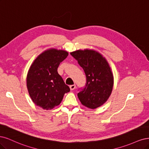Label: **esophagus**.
Segmentation results:
<instances>
[{
    "label": "esophagus",
    "mask_w": 149,
    "mask_h": 149,
    "mask_svg": "<svg viewBox=\"0 0 149 149\" xmlns=\"http://www.w3.org/2000/svg\"><path fill=\"white\" fill-rule=\"evenodd\" d=\"M75 88V85H72L70 86V90H74Z\"/></svg>",
    "instance_id": "34e87169"
}]
</instances>
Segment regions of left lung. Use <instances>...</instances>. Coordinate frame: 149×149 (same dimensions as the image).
Returning a JSON list of instances; mask_svg holds the SVG:
<instances>
[{"instance_id": "left-lung-1", "label": "left lung", "mask_w": 149, "mask_h": 149, "mask_svg": "<svg viewBox=\"0 0 149 149\" xmlns=\"http://www.w3.org/2000/svg\"><path fill=\"white\" fill-rule=\"evenodd\" d=\"M70 54L78 61L87 77L85 87L77 94L81 103L90 109L102 106L111 95L114 84L107 59L98 52L88 49L77 50Z\"/></svg>"}]
</instances>
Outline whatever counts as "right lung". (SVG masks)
Listing matches in <instances>:
<instances>
[{
    "instance_id": "obj_1",
    "label": "right lung",
    "mask_w": 149,
    "mask_h": 149,
    "mask_svg": "<svg viewBox=\"0 0 149 149\" xmlns=\"http://www.w3.org/2000/svg\"><path fill=\"white\" fill-rule=\"evenodd\" d=\"M64 50L51 48L38 56L28 72L26 86L31 100L43 109L58 106L65 93L70 92L57 68L68 56Z\"/></svg>"
}]
</instances>
